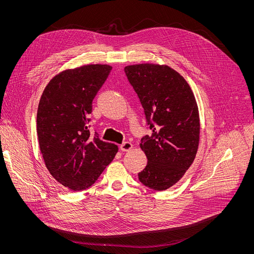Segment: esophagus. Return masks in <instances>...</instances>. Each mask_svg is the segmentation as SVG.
I'll list each match as a JSON object with an SVG mask.
<instances>
[{
  "mask_svg": "<svg viewBox=\"0 0 254 254\" xmlns=\"http://www.w3.org/2000/svg\"><path fill=\"white\" fill-rule=\"evenodd\" d=\"M132 148V144L130 142H124L120 145V150L122 151H129Z\"/></svg>",
  "mask_w": 254,
  "mask_h": 254,
  "instance_id": "obj_1",
  "label": "esophagus"
}]
</instances>
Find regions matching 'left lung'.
<instances>
[{"label":"left lung","instance_id":"8db88e82","mask_svg":"<svg viewBox=\"0 0 254 254\" xmlns=\"http://www.w3.org/2000/svg\"><path fill=\"white\" fill-rule=\"evenodd\" d=\"M125 72L152 130L141 139L147 166L138 174L139 180L151 190H166L183 177L197 151L199 116L194 95L186 80L166 64H131Z\"/></svg>","mask_w":254,"mask_h":254}]
</instances>
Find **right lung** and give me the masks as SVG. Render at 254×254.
I'll use <instances>...</instances> for the list:
<instances>
[{
	"label": "right lung",
	"mask_w": 254,
	"mask_h": 254,
	"mask_svg": "<svg viewBox=\"0 0 254 254\" xmlns=\"http://www.w3.org/2000/svg\"><path fill=\"white\" fill-rule=\"evenodd\" d=\"M112 66L86 64L61 72L46 85L37 112V134L47 170L71 190L88 189L118 151L117 145L90 136L92 100Z\"/></svg>",
	"instance_id": "add662e5"
}]
</instances>
